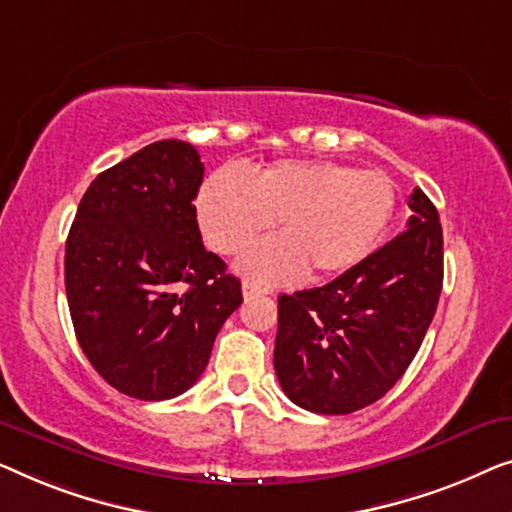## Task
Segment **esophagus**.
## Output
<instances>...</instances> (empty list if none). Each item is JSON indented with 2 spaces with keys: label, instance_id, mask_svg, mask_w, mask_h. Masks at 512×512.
<instances>
[{
  "label": "esophagus",
  "instance_id": "esophagus-1",
  "mask_svg": "<svg viewBox=\"0 0 512 512\" xmlns=\"http://www.w3.org/2000/svg\"><path fill=\"white\" fill-rule=\"evenodd\" d=\"M259 294H271V290H266V287H259L255 283H243V297L253 299V297H259Z\"/></svg>",
  "mask_w": 512,
  "mask_h": 512
}]
</instances>
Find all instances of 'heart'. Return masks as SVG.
Returning <instances> with one entry per match:
<instances>
[{
    "label": "heart",
    "instance_id": "heart-1",
    "mask_svg": "<svg viewBox=\"0 0 512 512\" xmlns=\"http://www.w3.org/2000/svg\"><path fill=\"white\" fill-rule=\"evenodd\" d=\"M397 192L383 171H359L334 160H278L250 178L220 167L197 197L204 239L222 255H239L271 232L278 239L241 259L243 276L283 283L329 280L362 264L390 225Z\"/></svg>",
    "mask_w": 512,
    "mask_h": 512
}]
</instances>
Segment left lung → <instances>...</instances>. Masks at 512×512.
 I'll return each mask as SVG.
<instances>
[{
	"mask_svg": "<svg viewBox=\"0 0 512 512\" xmlns=\"http://www.w3.org/2000/svg\"><path fill=\"white\" fill-rule=\"evenodd\" d=\"M408 229L313 290L278 297L273 369L290 401L348 415L385 397L434 320L443 287V229L420 187Z\"/></svg>",
	"mask_w": 512,
	"mask_h": 512,
	"instance_id": "obj_1",
	"label": "left lung"
}]
</instances>
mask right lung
<instances>
[{"mask_svg": "<svg viewBox=\"0 0 512 512\" xmlns=\"http://www.w3.org/2000/svg\"><path fill=\"white\" fill-rule=\"evenodd\" d=\"M204 164L187 141H155L106 169L78 204L64 285L78 343L115 390L164 401L197 383L241 280L197 225Z\"/></svg>", "mask_w": 512, "mask_h": 512, "instance_id": "right-lung-1", "label": "right lung"}]
</instances>
